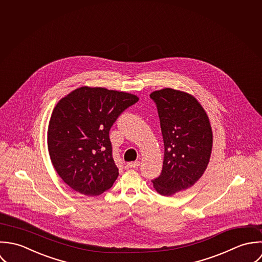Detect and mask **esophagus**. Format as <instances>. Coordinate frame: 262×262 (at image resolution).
<instances>
[{
    "label": "esophagus",
    "instance_id": "esophagus-1",
    "mask_svg": "<svg viewBox=\"0 0 262 262\" xmlns=\"http://www.w3.org/2000/svg\"><path fill=\"white\" fill-rule=\"evenodd\" d=\"M128 168H138L139 166H140V162H129V163H127V165H126Z\"/></svg>",
    "mask_w": 262,
    "mask_h": 262
}]
</instances>
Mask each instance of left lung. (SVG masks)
<instances>
[{
    "label": "left lung",
    "mask_w": 262,
    "mask_h": 262,
    "mask_svg": "<svg viewBox=\"0 0 262 262\" xmlns=\"http://www.w3.org/2000/svg\"><path fill=\"white\" fill-rule=\"evenodd\" d=\"M150 97L157 106L164 141V161L160 176L152 180L164 196L185 190L205 173L212 148L209 116L190 94L165 88Z\"/></svg>",
    "instance_id": "left-lung-1"
}]
</instances>
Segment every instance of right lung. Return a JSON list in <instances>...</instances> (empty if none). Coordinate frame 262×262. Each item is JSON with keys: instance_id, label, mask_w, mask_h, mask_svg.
Segmentation results:
<instances>
[{"instance_id": "obj_1", "label": "right lung", "mask_w": 262, "mask_h": 262, "mask_svg": "<svg viewBox=\"0 0 262 262\" xmlns=\"http://www.w3.org/2000/svg\"><path fill=\"white\" fill-rule=\"evenodd\" d=\"M139 97L101 87H81L53 108L48 147L59 177L75 191L95 196L118 177L109 130L117 117Z\"/></svg>"}]
</instances>
